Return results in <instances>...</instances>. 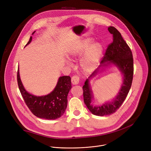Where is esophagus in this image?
Segmentation results:
<instances>
[{
    "mask_svg": "<svg viewBox=\"0 0 151 151\" xmlns=\"http://www.w3.org/2000/svg\"><path fill=\"white\" fill-rule=\"evenodd\" d=\"M71 81H72V84L77 85L79 83V77L77 75H74L72 76Z\"/></svg>",
    "mask_w": 151,
    "mask_h": 151,
    "instance_id": "1",
    "label": "esophagus"
}]
</instances>
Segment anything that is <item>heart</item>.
<instances>
[{"mask_svg": "<svg viewBox=\"0 0 151 151\" xmlns=\"http://www.w3.org/2000/svg\"><path fill=\"white\" fill-rule=\"evenodd\" d=\"M90 40L81 42L69 53V57L75 58L82 55L79 66L82 71L85 73H91L97 66L103 52V47L99 42L90 44Z\"/></svg>", "mask_w": 151, "mask_h": 151, "instance_id": "heart-1", "label": "heart"}]
</instances>
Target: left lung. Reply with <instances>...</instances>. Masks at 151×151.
<instances>
[{"label": "left lung", "instance_id": "1", "mask_svg": "<svg viewBox=\"0 0 151 151\" xmlns=\"http://www.w3.org/2000/svg\"><path fill=\"white\" fill-rule=\"evenodd\" d=\"M108 30L113 35V42L107 46L99 68L107 66L111 63L116 66L124 75L121 89L112 101L106 103L100 106H93L91 104L93 93L88 79L85 81L82 87L85 104L93 114L101 116L111 115L119 108L130 90L134 72L133 58L130 47L116 28L110 26ZM98 71L99 69L96 70L89 78L96 76Z\"/></svg>", "mask_w": 151, "mask_h": 151}]
</instances>
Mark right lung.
<instances>
[{
	"mask_svg": "<svg viewBox=\"0 0 151 151\" xmlns=\"http://www.w3.org/2000/svg\"><path fill=\"white\" fill-rule=\"evenodd\" d=\"M32 40L31 36L26 46L30 44ZM17 82L19 90L27 106L36 116L45 119H55L64 114L67 107L68 95L72 88L71 78L69 76L60 77L54 90L50 94L43 96L32 95L24 89L20 79L19 69L17 72Z\"/></svg>",
	"mask_w": 151,
	"mask_h": 151,
	"instance_id": "obj_1",
	"label": "right lung"
}]
</instances>
